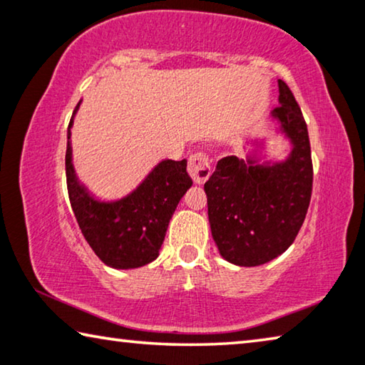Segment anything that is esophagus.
<instances>
[{
    "instance_id": "34e87169",
    "label": "esophagus",
    "mask_w": 365,
    "mask_h": 365,
    "mask_svg": "<svg viewBox=\"0 0 365 365\" xmlns=\"http://www.w3.org/2000/svg\"><path fill=\"white\" fill-rule=\"evenodd\" d=\"M187 173L190 178L194 179V182L204 184L209 176L212 175V166L209 155L205 151H195L189 156V165H187Z\"/></svg>"
}]
</instances>
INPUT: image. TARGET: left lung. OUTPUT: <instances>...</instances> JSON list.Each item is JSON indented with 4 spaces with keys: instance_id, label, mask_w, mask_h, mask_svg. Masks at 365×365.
<instances>
[{
    "instance_id": "obj_1",
    "label": "left lung",
    "mask_w": 365,
    "mask_h": 365,
    "mask_svg": "<svg viewBox=\"0 0 365 365\" xmlns=\"http://www.w3.org/2000/svg\"><path fill=\"white\" fill-rule=\"evenodd\" d=\"M272 115L294 145L284 163L255 165L225 156L204 184L212 237L220 255L237 266H261L294 243L305 220L313 187L307 122L287 83L279 80Z\"/></svg>"
}]
</instances>
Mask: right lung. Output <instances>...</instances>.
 <instances>
[{"label":"right lung","mask_w":365,"mask_h":365,"mask_svg":"<svg viewBox=\"0 0 365 365\" xmlns=\"http://www.w3.org/2000/svg\"><path fill=\"white\" fill-rule=\"evenodd\" d=\"M71 122L73 115L68 138ZM186 168V160L161 161L130 195L106 204L94 200L78 182L68 142L65 170L73 214L83 237L104 264L115 269H133L158 257L179 200L192 186Z\"/></svg>","instance_id":"obj_1"}]
</instances>
